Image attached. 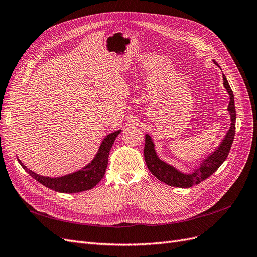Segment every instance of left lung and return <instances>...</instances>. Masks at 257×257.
<instances>
[{
	"mask_svg": "<svg viewBox=\"0 0 257 257\" xmlns=\"http://www.w3.org/2000/svg\"><path fill=\"white\" fill-rule=\"evenodd\" d=\"M213 62L217 65L215 61ZM223 84L224 88L226 89L227 93L229 94V105L227 110L230 115V127L226 135H225L222 143L220 144V146L215 149V151L208 155V157L200 163V165L194 169L191 174L182 173L176 167L167 164L164 161H162L158 157L157 151L154 149V143L152 141V138L148 134H146V144L144 149L146 164L148 166V169L152 173V175L157 177L160 181L165 182L170 186H177V188H191V186L206 180V179L211 176L215 170L223 164V162L226 160L235 137L236 109L234 93H232L230 85L224 74Z\"/></svg>",
	"mask_w": 257,
	"mask_h": 257,
	"instance_id": "obj_1",
	"label": "left lung"
}]
</instances>
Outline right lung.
<instances>
[{
    "label": "right lung",
    "mask_w": 257,
    "mask_h": 257,
    "mask_svg": "<svg viewBox=\"0 0 257 257\" xmlns=\"http://www.w3.org/2000/svg\"><path fill=\"white\" fill-rule=\"evenodd\" d=\"M121 133V130L115 131L113 133L108 134L100 144L98 151L88 165L77 170L72 174L61 177H46L38 175L32 170H30L23 163L18 159L20 165L26 169V172L32 176L36 181L47 186L48 189L57 191L60 193H78L82 191H88L102 180L105 175L108 165V157L109 151L115 141V137Z\"/></svg>",
    "instance_id": "add662e5"
}]
</instances>
